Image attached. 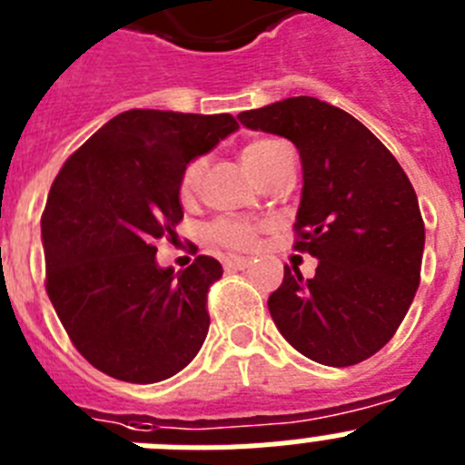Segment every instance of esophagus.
<instances>
[{"label":"esophagus","instance_id":"1","mask_svg":"<svg viewBox=\"0 0 465 465\" xmlns=\"http://www.w3.org/2000/svg\"><path fill=\"white\" fill-rule=\"evenodd\" d=\"M223 265H225V270H246L249 265H252V261L244 256H225Z\"/></svg>","mask_w":465,"mask_h":465}]
</instances>
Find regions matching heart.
I'll return each mask as SVG.
<instances>
[{
    "mask_svg": "<svg viewBox=\"0 0 465 465\" xmlns=\"http://www.w3.org/2000/svg\"><path fill=\"white\" fill-rule=\"evenodd\" d=\"M286 153H291V149L283 142H279V139H256V142L246 143L244 151H242V160H244L246 170L252 172L258 182H261L262 176L268 174ZM203 158L191 160V163L183 167L182 176H179V186H176L179 200H182L183 204L195 200L197 191H200V183H203ZM209 235H212V240L216 242V244L246 252V249H253V244H256L258 225L246 223V221L221 219L212 225Z\"/></svg>",
    "mask_w": 465,
    "mask_h": 465,
    "instance_id": "b5f03b06",
    "label": "heart"
}]
</instances>
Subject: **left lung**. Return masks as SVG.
Instances as JSON below:
<instances>
[{
  "instance_id": "left-lung-1",
  "label": "left lung",
  "mask_w": 465,
  "mask_h": 465,
  "mask_svg": "<svg viewBox=\"0 0 465 465\" xmlns=\"http://www.w3.org/2000/svg\"><path fill=\"white\" fill-rule=\"evenodd\" d=\"M237 118L291 139L302 160L293 249L319 265L312 279L283 268L268 300L274 326L316 363L371 359L396 335L421 279L424 219L408 174L363 123L316 97Z\"/></svg>"
}]
</instances>
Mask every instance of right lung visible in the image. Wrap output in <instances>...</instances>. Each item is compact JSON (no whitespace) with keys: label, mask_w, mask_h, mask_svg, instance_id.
Instances as JSON below:
<instances>
[{"label":"right lung","mask_w":465,"mask_h":465,"mask_svg":"<svg viewBox=\"0 0 465 465\" xmlns=\"http://www.w3.org/2000/svg\"><path fill=\"white\" fill-rule=\"evenodd\" d=\"M230 114L123 111L64 160L41 213L46 293L79 354L104 375L153 384L183 371L209 331L207 293L223 268L197 256L155 262L176 240L179 176L237 130Z\"/></svg>","instance_id":"add662e5"}]
</instances>
